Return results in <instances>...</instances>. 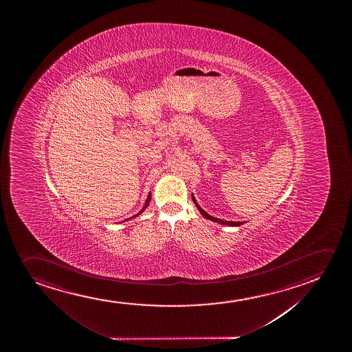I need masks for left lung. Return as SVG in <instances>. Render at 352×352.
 I'll list each match as a JSON object with an SVG mask.
<instances>
[{"instance_id":"1","label":"left lung","mask_w":352,"mask_h":352,"mask_svg":"<svg viewBox=\"0 0 352 352\" xmlns=\"http://www.w3.org/2000/svg\"><path fill=\"white\" fill-rule=\"evenodd\" d=\"M192 201L195 204V206L197 207V210L199 212L201 213L202 216L205 217L206 219L208 221H216V223H219V224H223V226H239L243 224V221H221V219H218V218H214V217L210 216L208 213L204 211L201 207L199 206V204H197V200H195V197L194 195H192Z\"/></svg>"}]
</instances>
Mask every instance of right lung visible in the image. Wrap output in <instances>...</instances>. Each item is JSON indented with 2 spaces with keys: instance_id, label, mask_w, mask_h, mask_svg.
<instances>
[{
  "instance_id": "add662e5",
  "label": "right lung",
  "mask_w": 352,
  "mask_h": 352,
  "mask_svg": "<svg viewBox=\"0 0 352 352\" xmlns=\"http://www.w3.org/2000/svg\"><path fill=\"white\" fill-rule=\"evenodd\" d=\"M150 200H151V194H148V197H147V200H146V202H145V206L142 207V210H141V211L139 212V213H138V214H135V216H134V217L139 216V214H140L141 212L145 211L146 207L148 206V204H150ZM131 218H133V217H131Z\"/></svg>"
}]
</instances>
